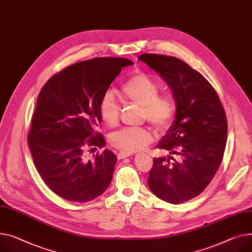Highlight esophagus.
<instances>
[{
	"label": "esophagus",
	"mask_w": 252,
	"mask_h": 252,
	"mask_svg": "<svg viewBox=\"0 0 252 252\" xmlns=\"http://www.w3.org/2000/svg\"><path fill=\"white\" fill-rule=\"evenodd\" d=\"M132 154L131 153H126V152H121V153H119L117 154V158L119 159H125V158H126V157H129V156H131Z\"/></svg>",
	"instance_id": "obj_1"
}]
</instances>
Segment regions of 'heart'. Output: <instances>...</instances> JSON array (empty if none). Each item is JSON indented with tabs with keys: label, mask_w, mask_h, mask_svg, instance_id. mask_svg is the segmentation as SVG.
I'll return each instance as SVG.
<instances>
[{
	"label": "heart",
	"mask_w": 252,
	"mask_h": 252,
	"mask_svg": "<svg viewBox=\"0 0 252 252\" xmlns=\"http://www.w3.org/2000/svg\"><path fill=\"white\" fill-rule=\"evenodd\" d=\"M159 86L155 80L145 73L130 76L120 89V95L126 103L142 107L145 120L157 129L164 130L171 125L175 107L168 97L158 96ZM99 113L102 122L114 127L119 125L121 106L111 92L103 95L99 105ZM153 140V135L147 127H125L113 132L110 144L123 152L132 153L146 148Z\"/></svg>",
	"instance_id": "1"
}]
</instances>
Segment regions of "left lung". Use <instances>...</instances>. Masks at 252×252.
<instances>
[{
  "mask_svg": "<svg viewBox=\"0 0 252 252\" xmlns=\"http://www.w3.org/2000/svg\"><path fill=\"white\" fill-rule=\"evenodd\" d=\"M139 60L160 75L176 103L174 121L157 147L179 160L154 158L148 186L167 203L188 202L208 187L222 162L228 128L224 108L211 84L187 63L154 54Z\"/></svg>",
  "mask_w": 252,
  "mask_h": 252,
  "instance_id": "1",
  "label": "left lung"
}]
</instances>
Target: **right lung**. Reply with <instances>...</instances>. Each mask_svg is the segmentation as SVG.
I'll list each match as a JSON object with an SVG mask.
<instances>
[{
    "label": "right lung",
    "mask_w": 252,
    "mask_h": 252,
    "mask_svg": "<svg viewBox=\"0 0 252 252\" xmlns=\"http://www.w3.org/2000/svg\"><path fill=\"white\" fill-rule=\"evenodd\" d=\"M121 58H97L69 65L53 76L38 97L28 145L46 186L59 196L85 203L102 194L112 179L116 156L105 149L93 161L84 159L86 145L102 148L99 105L125 66Z\"/></svg>",
    "instance_id": "1"
}]
</instances>
